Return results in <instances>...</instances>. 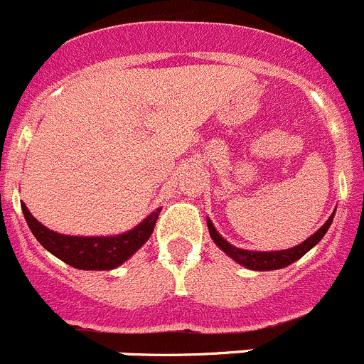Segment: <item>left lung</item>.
<instances>
[{
  "label": "left lung",
  "mask_w": 364,
  "mask_h": 364,
  "mask_svg": "<svg viewBox=\"0 0 364 364\" xmlns=\"http://www.w3.org/2000/svg\"><path fill=\"white\" fill-rule=\"evenodd\" d=\"M332 219H333V214L330 215L328 221H326L325 225L316 232V234L310 235L306 241H303V243L297 245V247L288 248V250H276V252H254V250H243V248H235L234 245L225 241V239L218 234V230L214 228L210 219L206 221V225H208V232H210L214 243L218 245L225 254L230 255L232 259L237 261L239 264H243V267L250 268V270H277V268H284L288 267V264H292L294 261L303 257L310 248L316 247L321 239H323V235L326 234L330 225H332Z\"/></svg>",
  "instance_id": "left-lung-1"
}]
</instances>
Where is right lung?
I'll use <instances>...</instances> for the list:
<instances>
[{"mask_svg":"<svg viewBox=\"0 0 364 364\" xmlns=\"http://www.w3.org/2000/svg\"><path fill=\"white\" fill-rule=\"evenodd\" d=\"M21 210L36 239L55 257H60L61 261L80 270H112L125 263L134 252H137L146 243V239L152 235L161 208L152 212L132 230L119 235H110V237H97V235L80 237V235L58 234L41 225L31 214L25 203H21Z\"/></svg>","mask_w":364,"mask_h":364,"instance_id":"obj_1","label":"right lung"}]
</instances>
